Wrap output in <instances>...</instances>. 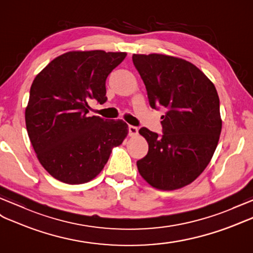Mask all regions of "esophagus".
<instances>
[{
  "label": "esophagus",
  "instance_id": "obj_1",
  "mask_svg": "<svg viewBox=\"0 0 253 253\" xmlns=\"http://www.w3.org/2000/svg\"><path fill=\"white\" fill-rule=\"evenodd\" d=\"M128 134H130V136H135V135H137L138 127L134 126H128Z\"/></svg>",
  "mask_w": 253,
  "mask_h": 253
}]
</instances>
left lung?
<instances>
[{
  "label": "left lung",
  "instance_id": "8db88e82",
  "mask_svg": "<svg viewBox=\"0 0 253 253\" xmlns=\"http://www.w3.org/2000/svg\"><path fill=\"white\" fill-rule=\"evenodd\" d=\"M152 108L162 106L161 136L147 127L138 131L149 149L136 162L151 187L170 191L193 182L213 156L222 120L214 84L189 61L171 55L133 54Z\"/></svg>",
  "mask_w": 253,
  "mask_h": 253
}]
</instances>
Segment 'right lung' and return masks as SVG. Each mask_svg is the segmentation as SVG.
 I'll return each instance as SVG.
<instances>
[{"instance_id":"right-lung-1","label":"right lung","mask_w":253,"mask_h":253,"mask_svg":"<svg viewBox=\"0 0 253 253\" xmlns=\"http://www.w3.org/2000/svg\"><path fill=\"white\" fill-rule=\"evenodd\" d=\"M126 57V52L69 51L34 78L27 131L40 163L55 179L69 184L92 180L126 137L123 120L88 116L90 100L107 101L106 78Z\"/></svg>"}]
</instances>
